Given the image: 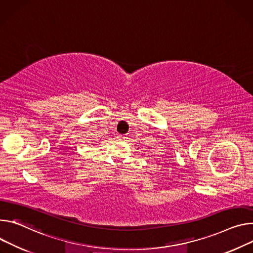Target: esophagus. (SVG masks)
Wrapping results in <instances>:
<instances>
[{
  "label": "esophagus",
  "instance_id": "1",
  "mask_svg": "<svg viewBox=\"0 0 253 253\" xmlns=\"http://www.w3.org/2000/svg\"><path fill=\"white\" fill-rule=\"evenodd\" d=\"M126 138L125 135H122V134H117V139L119 140H124Z\"/></svg>",
  "mask_w": 253,
  "mask_h": 253
}]
</instances>
